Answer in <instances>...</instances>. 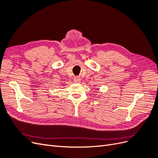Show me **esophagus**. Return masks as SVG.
<instances>
[{
    "mask_svg": "<svg viewBox=\"0 0 158 158\" xmlns=\"http://www.w3.org/2000/svg\"><path fill=\"white\" fill-rule=\"evenodd\" d=\"M74 82H75V83H76V84H79V83H80L81 78H80V76H76V77H75V78H74Z\"/></svg>",
    "mask_w": 158,
    "mask_h": 158,
    "instance_id": "34e87169",
    "label": "esophagus"
}]
</instances>
